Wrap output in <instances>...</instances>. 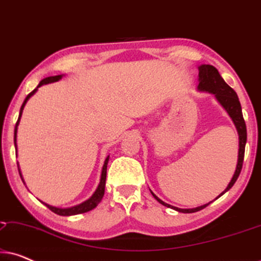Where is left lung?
<instances>
[{
	"label": "left lung",
	"instance_id": "left-lung-1",
	"mask_svg": "<svg viewBox=\"0 0 261 261\" xmlns=\"http://www.w3.org/2000/svg\"><path fill=\"white\" fill-rule=\"evenodd\" d=\"M198 69H199L198 89L202 91H209L216 96L217 101L223 106V108L227 110L228 114H229L231 120L234 121L235 127H237L238 133H239V158H238L237 170H235L234 176L231 178L230 183L228 184L226 190L219 196V197H221L224 192H227L231 187H233L234 183L238 179L239 174L241 172L242 163H244V156H245V146H246V141H247V129H246V123L241 112V105H240V101H239L237 92H235L233 89H231L229 85L223 81V78L221 77V74L219 73V71H217L215 66L201 65ZM152 195L154 196L156 201L162 203L163 205L169 206V208H172L179 213H196V212H199V210L204 209L206 205H209L208 203V204L197 206V208H194V209H179V208H176V206H171L170 204H166L165 202H163L162 199L156 197L153 192Z\"/></svg>",
	"mask_w": 261,
	"mask_h": 261
}]
</instances>
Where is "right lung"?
<instances>
[{
	"label": "right lung",
	"mask_w": 261,
	"mask_h": 261,
	"mask_svg": "<svg viewBox=\"0 0 261 261\" xmlns=\"http://www.w3.org/2000/svg\"><path fill=\"white\" fill-rule=\"evenodd\" d=\"M60 78H62V74H58V76H51V77H46L42 80L40 83L37 88L34 89L33 91L30 92V94L27 95V97L24 98V101L22 103V106H21V109H20V115H19V119L16 121V124H15V130H14V142H15L16 145V132H17V126H19V122H20V119H21V114H22V110H23V107L26 105L28 99H30L31 96H33L35 94V91L38 90L39 87H41V85L44 84H48V83H53V82H57L59 81ZM108 160H109V155L107 156V159L105 160V165H103V169H102V174H101V181H99L97 189H96V191L94 192V195L91 196L90 198L88 199V201H85L82 203V204H78L76 206H72V208H66V209H60V208H56V206H52V205H48L44 203V204L47 206V208L53 212L57 215H60V216H71V215H77V214H83V213H87V212H90L96 206L98 205V203L102 201L103 196H105V188H106V177H107V165H108Z\"/></svg>",
	"instance_id": "add662e5"
}]
</instances>
